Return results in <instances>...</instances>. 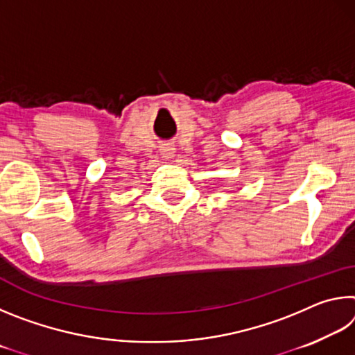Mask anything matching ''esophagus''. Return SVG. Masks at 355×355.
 Wrapping results in <instances>:
<instances>
[{
    "instance_id": "1",
    "label": "esophagus",
    "mask_w": 355,
    "mask_h": 355,
    "mask_svg": "<svg viewBox=\"0 0 355 355\" xmlns=\"http://www.w3.org/2000/svg\"><path fill=\"white\" fill-rule=\"evenodd\" d=\"M173 153H175V148L172 146H163L161 147V155L164 156V158H172Z\"/></svg>"
}]
</instances>
